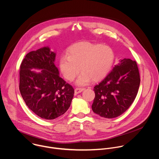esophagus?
I'll use <instances>...</instances> for the list:
<instances>
[{
	"label": "esophagus",
	"mask_w": 159,
	"mask_h": 159,
	"mask_svg": "<svg viewBox=\"0 0 159 159\" xmlns=\"http://www.w3.org/2000/svg\"><path fill=\"white\" fill-rule=\"evenodd\" d=\"M83 90H84V89H81V88H76V89H75V93L76 94H77V93H81Z\"/></svg>",
	"instance_id": "1"
}]
</instances>
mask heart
I'll list each match as a JSON object with an SVG mask.
<instances>
[{
	"mask_svg": "<svg viewBox=\"0 0 159 159\" xmlns=\"http://www.w3.org/2000/svg\"><path fill=\"white\" fill-rule=\"evenodd\" d=\"M67 56L61 57L59 67L64 77L72 81L80 70L76 84L85 85L91 80L98 82L110 72L113 62L114 52L107 45L80 42L72 45L67 51Z\"/></svg>",
	"mask_w": 159,
	"mask_h": 159,
	"instance_id": "heart-1",
	"label": "heart"
}]
</instances>
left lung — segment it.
Listing matches in <instances>:
<instances>
[{"label": "left lung", "mask_w": 159, "mask_h": 159, "mask_svg": "<svg viewBox=\"0 0 159 159\" xmlns=\"http://www.w3.org/2000/svg\"><path fill=\"white\" fill-rule=\"evenodd\" d=\"M140 81L136 62L126 58L120 60L112 71L94 87L93 111L106 118L120 116L135 100Z\"/></svg>", "instance_id": "obj_1"}]
</instances>
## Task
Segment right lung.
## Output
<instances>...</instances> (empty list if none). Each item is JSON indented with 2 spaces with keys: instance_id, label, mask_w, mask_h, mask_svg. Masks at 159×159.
<instances>
[{
  "instance_id": "1",
  "label": "right lung",
  "mask_w": 159,
  "mask_h": 159,
  "mask_svg": "<svg viewBox=\"0 0 159 159\" xmlns=\"http://www.w3.org/2000/svg\"><path fill=\"white\" fill-rule=\"evenodd\" d=\"M56 53L48 46L28 53L20 65L19 89L27 107L48 120L64 114L70 106L73 87L59 75ZM32 69H39L37 73Z\"/></svg>"
}]
</instances>
